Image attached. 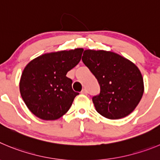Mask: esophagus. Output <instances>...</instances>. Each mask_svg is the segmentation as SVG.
<instances>
[{"label": "esophagus", "instance_id": "1", "mask_svg": "<svg viewBox=\"0 0 160 160\" xmlns=\"http://www.w3.org/2000/svg\"><path fill=\"white\" fill-rule=\"evenodd\" d=\"M81 94H83V95H87V94H88L87 90H86V89H83V90H82V92H81Z\"/></svg>", "mask_w": 160, "mask_h": 160}]
</instances>
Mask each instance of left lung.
Segmentation results:
<instances>
[{
  "label": "left lung",
  "instance_id": "8db88e82",
  "mask_svg": "<svg viewBox=\"0 0 160 160\" xmlns=\"http://www.w3.org/2000/svg\"><path fill=\"white\" fill-rule=\"evenodd\" d=\"M82 61L95 77L100 92L92 97L95 110L109 119H119L133 111L142 98L144 81L132 62L113 52L87 50Z\"/></svg>",
  "mask_w": 160,
  "mask_h": 160
}]
</instances>
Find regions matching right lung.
I'll return each mask as SVG.
<instances>
[{
	"label": "right lung",
	"mask_w": 160,
	"mask_h": 160,
	"mask_svg": "<svg viewBox=\"0 0 160 160\" xmlns=\"http://www.w3.org/2000/svg\"><path fill=\"white\" fill-rule=\"evenodd\" d=\"M83 49L46 53L31 61L22 73L19 91L33 114L43 120H56L69 110L79 95L66 77L81 59Z\"/></svg>",
	"instance_id": "add662e5"
}]
</instances>
